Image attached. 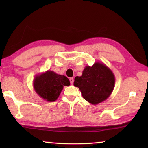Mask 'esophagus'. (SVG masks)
<instances>
[{"instance_id":"esophagus-1","label":"esophagus","mask_w":148,"mask_h":148,"mask_svg":"<svg viewBox=\"0 0 148 148\" xmlns=\"http://www.w3.org/2000/svg\"><path fill=\"white\" fill-rule=\"evenodd\" d=\"M69 81H70L71 84H72L74 83V78L73 77H71L70 79H69Z\"/></svg>"}]
</instances>
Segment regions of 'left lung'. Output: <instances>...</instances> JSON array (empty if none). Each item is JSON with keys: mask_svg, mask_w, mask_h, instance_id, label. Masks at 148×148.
Here are the masks:
<instances>
[{"mask_svg": "<svg viewBox=\"0 0 148 148\" xmlns=\"http://www.w3.org/2000/svg\"><path fill=\"white\" fill-rule=\"evenodd\" d=\"M115 76L104 64L96 62L86 66L81 76H76L74 85L79 88L83 98L93 105L106 100L114 88Z\"/></svg>", "mask_w": 148, "mask_h": 148, "instance_id": "1", "label": "left lung"}]
</instances>
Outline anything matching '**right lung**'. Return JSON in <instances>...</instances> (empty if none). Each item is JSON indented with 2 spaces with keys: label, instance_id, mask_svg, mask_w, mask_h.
Instances as JSON below:
<instances>
[{
  "label": "right lung",
  "instance_id": "1",
  "mask_svg": "<svg viewBox=\"0 0 148 148\" xmlns=\"http://www.w3.org/2000/svg\"><path fill=\"white\" fill-rule=\"evenodd\" d=\"M69 85L70 81L67 77L49 70L37 75L33 81L35 92L48 102L55 101L60 95L64 86Z\"/></svg>",
  "mask_w": 148,
  "mask_h": 148
}]
</instances>
